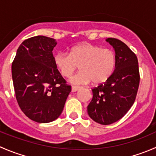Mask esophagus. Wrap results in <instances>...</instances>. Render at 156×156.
<instances>
[{"instance_id": "obj_1", "label": "esophagus", "mask_w": 156, "mask_h": 156, "mask_svg": "<svg viewBox=\"0 0 156 156\" xmlns=\"http://www.w3.org/2000/svg\"><path fill=\"white\" fill-rule=\"evenodd\" d=\"M79 87H76V86H72V92H76L78 89H79Z\"/></svg>"}]
</instances>
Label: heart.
<instances>
[{
	"label": "heart",
	"mask_w": 156,
	"mask_h": 156,
	"mask_svg": "<svg viewBox=\"0 0 156 156\" xmlns=\"http://www.w3.org/2000/svg\"><path fill=\"white\" fill-rule=\"evenodd\" d=\"M55 66L61 75L68 78L76 70L80 71L71 78L73 84H94L104 83L111 77L116 66L115 53L91 44H81L73 47L70 53L59 52L53 56Z\"/></svg>",
	"instance_id": "1"
}]
</instances>
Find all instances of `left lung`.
<instances>
[{
	"instance_id": "left-lung-1",
	"label": "left lung",
	"mask_w": 156,
	"mask_h": 156,
	"mask_svg": "<svg viewBox=\"0 0 156 156\" xmlns=\"http://www.w3.org/2000/svg\"><path fill=\"white\" fill-rule=\"evenodd\" d=\"M116 56L114 72L106 82L93 88V98L87 113L94 122L111 125L122 119L133 106L140 84V72L136 54L122 41L106 39Z\"/></svg>"
}]
</instances>
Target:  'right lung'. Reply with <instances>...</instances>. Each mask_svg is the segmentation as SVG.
Here are the masks:
<instances>
[{
    "label": "right lung",
    "instance_id": "obj_1",
    "mask_svg": "<svg viewBox=\"0 0 156 156\" xmlns=\"http://www.w3.org/2000/svg\"><path fill=\"white\" fill-rule=\"evenodd\" d=\"M55 39L38 35L25 40L12 63L17 103L24 114L38 123L58 119L71 92L53 62Z\"/></svg>",
    "mask_w": 156,
    "mask_h": 156
}]
</instances>
